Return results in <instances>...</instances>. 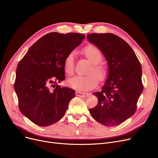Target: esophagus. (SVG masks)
Wrapping results in <instances>:
<instances>
[{"label": "esophagus", "mask_w": 158, "mask_h": 158, "mask_svg": "<svg viewBox=\"0 0 158 158\" xmlns=\"http://www.w3.org/2000/svg\"><path fill=\"white\" fill-rule=\"evenodd\" d=\"M75 95L79 96V97H81V98H86L89 95V94L88 93L81 92H79V91H77L76 92H75Z\"/></svg>", "instance_id": "34e87169"}]
</instances>
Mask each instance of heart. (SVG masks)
<instances>
[{"label": "heart", "mask_w": 158, "mask_h": 158, "mask_svg": "<svg viewBox=\"0 0 158 158\" xmlns=\"http://www.w3.org/2000/svg\"><path fill=\"white\" fill-rule=\"evenodd\" d=\"M87 58L93 64L86 75H76L68 81L70 87L81 91H87L96 87L99 80L104 79L106 75V68L98 63L102 60V54L97 47L88 46L84 50ZM75 52L71 51L64 61V72L68 75H72L74 72Z\"/></svg>", "instance_id": "b5f03b06"}]
</instances>
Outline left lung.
<instances>
[{
    "label": "left lung",
    "mask_w": 158,
    "mask_h": 158,
    "mask_svg": "<svg viewBox=\"0 0 158 158\" xmlns=\"http://www.w3.org/2000/svg\"><path fill=\"white\" fill-rule=\"evenodd\" d=\"M87 39L104 55L109 71L101 90L93 93L98 103L89 111L102 125H119L135 112L143 90L141 64L130 46L114 34L94 33Z\"/></svg>",
    "instance_id": "8db88e82"
}]
</instances>
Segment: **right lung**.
Segmentation results:
<instances>
[{
  "label": "right lung",
  "mask_w": 158,
  "mask_h": 158,
  "mask_svg": "<svg viewBox=\"0 0 158 158\" xmlns=\"http://www.w3.org/2000/svg\"><path fill=\"white\" fill-rule=\"evenodd\" d=\"M85 38L77 33H49L34 43L19 63L14 83L19 108L35 125L50 126L65 114L75 90L55 84L64 80V59Z\"/></svg>",
  "instance_id": "add662e5"
}]
</instances>
